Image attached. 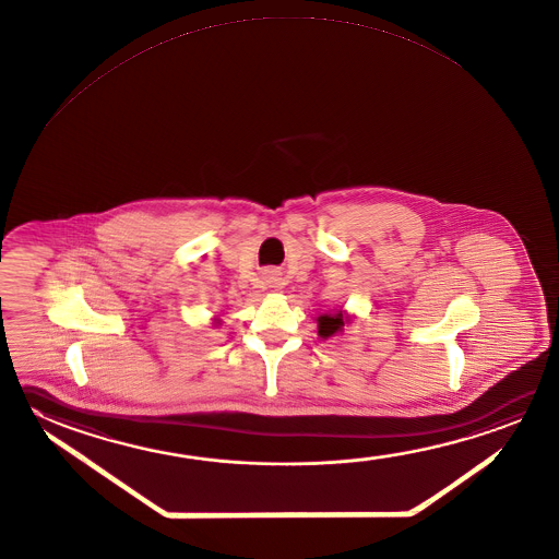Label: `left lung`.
Returning a JSON list of instances; mask_svg holds the SVG:
<instances>
[{
	"instance_id": "1",
	"label": "left lung",
	"mask_w": 559,
	"mask_h": 559,
	"mask_svg": "<svg viewBox=\"0 0 559 559\" xmlns=\"http://www.w3.org/2000/svg\"><path fill=\"white\" fill-rule=\"evenodd\" d=\"M345 321L343 313L319 317V335L323 338L335 335L336 331H341V326L345 325Z\"/></svg>"
}]
</instances>
